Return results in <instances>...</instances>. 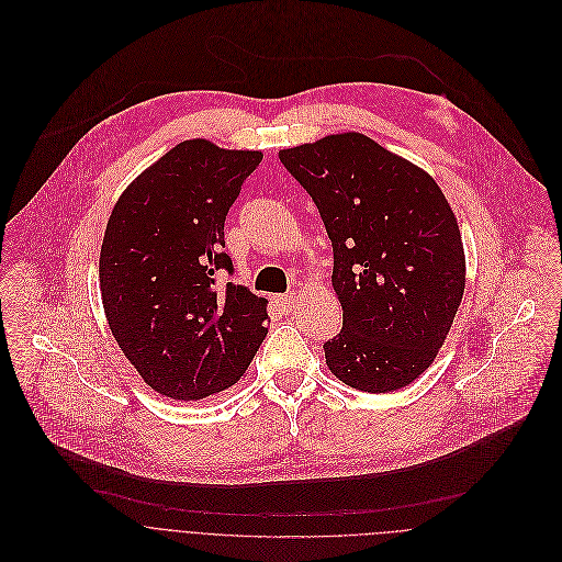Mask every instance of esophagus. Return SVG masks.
<instances>
[{"instance_id": "34e87169", "label": "esophagus", "mask_w": 562, "mask_h": 562, "mask_svg": "<svg viewBox=\"0 0 562 562\" xmlns=\"http://www.w3.org/2000/svg\"><path fill=\"white\" fill-rule=\"evenodd\" d=\"M294 301H296V296L290 292V294H279L277 299H274V303L283 310V312H290L292 307H294Z\"/></svg>"}]
</instances>
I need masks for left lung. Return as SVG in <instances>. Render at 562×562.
Here are the masks:
<instances>
[{
    "label": "left lung",
    "mask_w": 562,
    "mask_h": 562,
    "mask_svg": "<svg viewBox=\"0 0 562 562\" xmlns=\"http://www.w3.org/2000/svg\"><path fill=\"white\" fill-rule=\"evenodd\" d=\"M318 207L334 250L344 327L325 363L346 385L385 394L436 359L465 292L457 216L438 183L361 133L279 153Z\"/></svg>",
    "instance_id": "1"
}]
</instances>
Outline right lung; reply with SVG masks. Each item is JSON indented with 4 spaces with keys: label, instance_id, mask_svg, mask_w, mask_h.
<instances>
[{
    "label": "right lung",
    "instance_id": "add662e5",
    "mask_svg": "<svg viewBox=\"0 0 562 562\" xmlns=\"http://www.w3.org/2000/svg\"><path fill=\"white\" fill-rule=\"evenodd\" d=\"M259 150L188 139L146 168L108 218L101 303L126 359L161 396L199 401L235 385L268 334V301L233 274L223 223Z\"/></svg>",
    "mask_w": 562,
    "mask_h": 562
}]
</instances>
